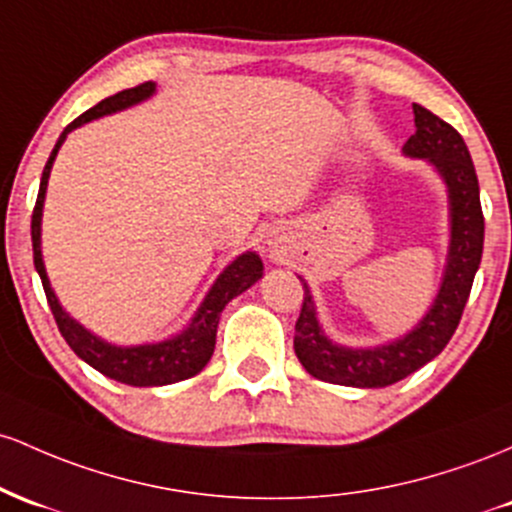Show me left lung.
Returning <instances> with one entry per match:
<instances>
[{
	"instance_id": "left-lung-1",
	"label": "left lung",
	"mask_w": 512,
	"mask_h": 512,
	"mask_svg": "<svg viewBox=\"0 0 512 512\" xmlns=\"http://www.w3.org/2000/svg\"><path fill=\"white\" fill-rule=\"evenodd\" d=\"M416 132L406 140L409 157L428 159L447 183L452 212V239L445 278L430 312L409 336L382 348L353 350L331 343L319 329L307 283L300 319L295 324V353L304 370L317 380L343 387H389L423 367L450 343L464 307L476 268L484 251V212L479 200V181L462 135L450 123L413 103Z\"/></svg>"
}]
</instances>
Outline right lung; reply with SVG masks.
<instances>
[{"label":"right lung","mask_w":512,"mask_h":512,"mask_svg":"<svg viewBox=\"0 0 512 512\" xmlns=\"http://www.w3.org/2000/svg\"><path fill=\"white\" fill-rule=\"evenodd\" d=\"M154 94V84L145 82L137 84L132 89L118 91L116 96H108L101 103H96L94 108L82 113L79 118H74L65 130H62L60 140L53 152H50L48 164H45L43 176H40V191L36 198V208L31 215V239H33V263H36V271L40 275V283H43L45 297H48L50 312H53L57 329H60L62 338L70 343V348L84 363H89L94 370H99L101 375L111 377V380L130 384V387H162V384H174L188 377L198 375L208 360L212 358V350H215V336H217V324H220L222 309L227 307L229 300L241 295L246 287H251L258 278L263 275V263L254 251H246L241 254L232 266L225 268V273L215 280L212 290L205 297V302L200 304V309L195 312L186 331L179 333L176 338H169L164 343H152V346H137V348H118L111 343L101 341L94 333H89L82 324H77L65 309L57 302L53 287H50L48 275H45L43 256H40V215H43V200H45V188H48V176L53 169V162L57 157V149L65 142L67 132H72L79 125L89 123V120L108 116V113L123 111V108L132 106V103L145 101L147 96Z\"/></svg>","instance_id":"obj_1"}]
</instances>
